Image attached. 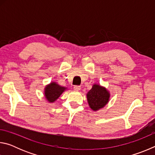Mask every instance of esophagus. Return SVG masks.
I'll return each mask as SVG.
<instances>
[{
    "instance_id": "obj_1",
    "label": "esophagus",
    "mask_w": 155,
    "mask_h": 155,
    "mask_svg": "<svg viewBox=\"0 0 155 155\" xmlns=\"http://www.w3.org/2000/svg\"><path fill=\"white\" fill-rule=\"evenodd\" d=\"M74 90L76 91H79L81 90V87L80 86H78V85H75L74 87Z\"/></svg>"
}]
</instances>
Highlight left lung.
<instances>
[{"mask_svg":"<svg viewBox=\"0 0 155 155\" xmlns=\"http://www.w3.org/2000/svg\"><path fill=\"white\" fill-rule=\"evenodd\" d=\"M110 98L109 91L105 87L94 84L87 94V102L93 111H98L108 103Z\"/></svg>","mask_w":155,"mask_h":155,"instance_id":"8db88e82","label":"left lung"}]
</instances>
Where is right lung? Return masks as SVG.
Returning <instances> with one entry per match:
<instances>
[{
  "instance_id": "obj_1",
  "label": "right lung",
  "mask_w": 155,
  "mask_h": 155,
  "mask_svg": "<svg viewBox=\"0 0 155 155\" xmlns=\"http://www.w3.org/2000/svg\"><path fill=\"white\" fill-rule=\"evenodd\" d=\"M66 89V87H62L55 82H52L45 87L44 96L49 103H54Z\"/></svg>"
}]
</instances>
